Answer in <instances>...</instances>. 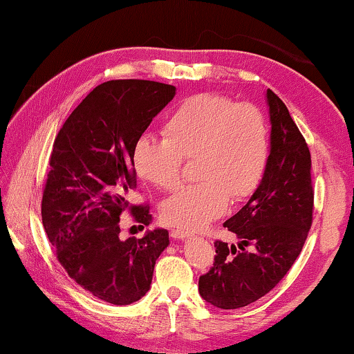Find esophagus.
I'll return each mask as SVG.
<instances>
[{"instance_id":"obj_1","label":"esophagus","mask_w":354,"mask_h":354,"mask_svg":"<svg viewBox=\"0 0 354 354\" xmlns=\"http://www.w3.org/2000/svg\"><path fill=\"white\" fill-rule=\"evenodd\" d=\"M171 236H172V239H176V240H183V239H188V236H192V232H187V230H182V229H172Z\"/></svg>"}]
</instances>
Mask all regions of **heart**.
Returning a JSON list of instances; mask_svg holds the SVG:
<instances>
[{"label": "heart", "instance_id": "b5f03b06", "mask_svg": "<svg viewBox=\"0 0 354 354\" xmlns=\"http://www.w3.org/2000/svg\"><path fill=\"white\" fill-rule=\"evenodd\" d=\"M164 138L142 135L132 149L135 171L161 190H176L183 162L195 161L196 185L162 205V219L183 230H200L232 201L258 190L270 158L268 119L256 104L224 95L200 93L183 100L162 125Z\"/></svg>", "mask_w": 354, "mask_h": 354}]
</instances>
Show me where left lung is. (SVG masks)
<instances>
[{"label": "left lung", "mask_w": 354, "mask_h": 354, "mask_svg": "<svg viewBox=\"0 0 354 354\" xmlns=\"http://www.w3.org/2000/svg\"><path fill=\"white\" fill-rule=\"evenodd\" d=\"M270 158L248 203L224 222L236 245L216 240L212 268L198 280L203 299L221 309L248 306L285 277L313 224L311 153L287 106L268 90Z\"/></svg>", "instance_id": "8db88e82"}]
</instances>
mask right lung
<instances>
[{"instance_id": "obj_1", "label": "right lung", "mask_w": 354, "mask_h": 354, "mask_svg": "<svg viewBox=\"0 0 354 354\" xmlns=\"http://www.w3.org/2000/svg\"><path fill=\"white\" fill-rule=\"evenodd\" d=\"M176 86L151 80H109L90 91L56 135L43 190L41 219L71 279L115 306L149 290L169 232L154 229L122 241L120 214L151 222L149 205H130L137 188L132 149ZM142 225V227H143Z\"/></svg>"}]
</instances>
